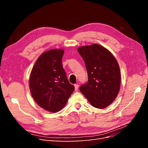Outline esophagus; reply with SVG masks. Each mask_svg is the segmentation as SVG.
<instances>
[{
	"label": "esophagus",
	"mask_w": 148,
	"mask_h": 148,
	"mask_svg": "<svg viewBox=\"0 0 148 148\" xmlns=\"http://www.w3.org/2000/svg\"><path fill=\"white\" fill-rule=\"evenodd\" d=\"M75 86V91H78V87H79V86H78V84H75L74 85Z\"/></svg>",
	"instance_id": "esophagus-1"
}]
</instances>
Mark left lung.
I'll list each match as a JSON object with an SVG mask.
<instances>
[{"label":"left lung","instance_id":"1","mask_svg":"<svg viewBox=\"0 0 148 148\" xmlns=\"http://www.w3.org/2000/svg\"><path fill=\"white\" fill-rule=\"evenodd\" d=\"M88 73L87 83L79 90L90 104L104 109L113 102L120 88V70L118 62L108 49L93 44L78 48Z\"/></svg>","mask_w":148,"mask_h":148}]
</instances>
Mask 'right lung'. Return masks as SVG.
I'll use <instances>...</instances> for the list:
<instances>
[{"label": "right lung", "instance_id": "1", "mask_svg": "<svg viewBox=\"0 0 148 148\" xmlns=\"http://www.w3.org/2000/svg\"><path fill=\"white\" fill-rule=\"evenodd\" d=\"M64 49H54L42 53L33 67L29 89L41 108L57 112L64 108L75 87L67 79L62 64Z\"/></svg>", "mask_w": 148, "mask_h": 148}]
</instances>
